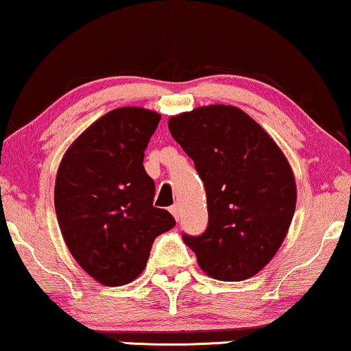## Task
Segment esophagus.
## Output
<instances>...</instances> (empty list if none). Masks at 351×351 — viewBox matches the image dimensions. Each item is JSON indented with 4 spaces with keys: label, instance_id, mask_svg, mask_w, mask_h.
<instances>
[{
    "label": "esophagus",
    "instance_id": "obj_1",
    "mask_svg": "<svg viewBox=\"0 0 351 351\" xmlns=\"http://www.w3.org/2000/svg\"><path fill=\"white\" fill-rule=\"evenodd\" d=\"M170 212H171V215L175 217V220H180V207L176 206V204H175V206L170 207Z\"/></svg>",
    "mask_w": 351,
    "mask_h": 351
}]
</instances>
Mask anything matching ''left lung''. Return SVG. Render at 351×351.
Instances as JSON below:
<instances>
[{
  "label": "left lung",
  "instance_id": "left-lung-1",
  "mask_svg": "<svg viewBox=\"0 0 351 351\" xmlns=\"http://www.w3.org/2000/svg\"><path fill=\"white\" fill-rule=\"evenodd\" d=\"M173 139L193 158L204 181L208 223L183 234L208 277L241 282L270 263L296 207L287 157L243 110L208 105L168 119Z\"/></svg>",
  "mask_w": 351,
  "mask_h": 351
}]
</instances>
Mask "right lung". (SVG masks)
Returning <instances> with one entry per match:
<instances>
[{
	"mask_svg": "<svg viewBox=\"0 0 351 351\" xmlns=\"http://www.w3.org/2000/svg\"><path fill=\"white\" fill-rule=\"evenodd\" d=\"M160 114L139 106L108 112L66 150L55 183V210L76 263L106 287L139 277L158 234L175 227L154 207L155 183L144 150Z\"/></svg>",
	"mask_w": 351,
	"mask_h": 351,
	"instance_id": "add662e5",
	"label": "right lung"
}]
</instances>
